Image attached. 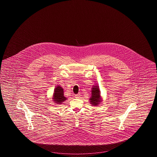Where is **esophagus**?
Returning <instances> with one entry per match:
<instances>
[{"mask_svg": "<svg viewBox=\"0 0 157 157\" xmlns=\"http://www.w3.org/2000/svg\"><path fill=\"white\" fill-rule=\"evenodd\" d=\"M81 96V95L79 94H76V95H75V97L76 98H79V97Z\"/></svg>", "mask_w": 157, "mask_h": 157, "instance_id": "1", "label": "esophagus"}]
</instances>
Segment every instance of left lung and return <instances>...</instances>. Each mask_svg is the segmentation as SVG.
Returning a JSON list of instances; mask_svg holds the SVG:
<instances>
[{
    "instance_id": "8db88e82",
    "label": "left lung",
    "mask_w": 157,
    "mask_h": 157,
    "mask_svg": "<svg viewBox=\"0 0 157 157\" xmlns=\"http://www.w3.org/2000/svg\"><path fill=\"white\" fill-rule=\"evenodd\" d=\"M90 103L94 106L98 105V104L101 102L100 101V94L98 87L97 86H94L92 89V97L90 99Z\"/></svg>"
}]
</instances>
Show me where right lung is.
I'll return each mask as SVG.
<instances>
[{"label": "right lung", "mask_w": 157, "mask_h": 157, "mask_svg": "<svg viewBox=\"0 0 157 157\" xmlns=\"http://www.w3.org/2000/svg\"><path fill=\"white\" fill-rule=\"evenodd\" d=\"M66 98L63 96V90L60 86H58L55 90L53 94V99L54 101L56 102V104H62L63 101L66 100Z\"/></svg>", "instance_id": "add662e5"}]
</instances>
